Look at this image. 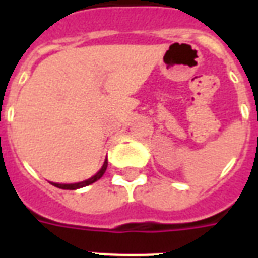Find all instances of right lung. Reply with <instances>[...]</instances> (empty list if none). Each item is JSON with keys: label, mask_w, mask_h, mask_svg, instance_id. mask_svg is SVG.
I'll return each instance as SVG.
<instances>
[{"label": "right lung", "mask_w": 258, "mask_h": 258, "mask_svg": "<svg viewBox=\"0 0 258 258\" xmlns=\"http://www.w3.org/2000/svg\"><path fill=\"white\" fill-rule=\"evenodd\" d=\"M106 168H107V160H105V163H103V166H102L101 170H99L94 177H91V178L85 179V181H81V182H77V184H55V182H52V185L53 186H56V188H60V189H69V190L79 189V188H83V186H87V185L94 184L95 181H98V179L101 178L102 175L105 174Z\"/></svg>", "instance_id": "1"}]
</instances>
